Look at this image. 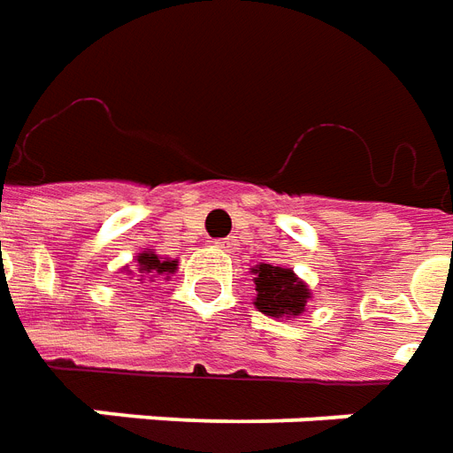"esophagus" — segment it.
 Returning <instances> with one entry per match:
<instances>
[{
  "label": "esophagus",
  "mask_w": 453,
  "mask_h": 453,
  "mask_svg": "<svg viewBox=\"0 0 453 453\" xmlns=\"http://www.w3.org/2000/svg\"><path fill=\"white\" fill-rule=\"evenodd\" d=\"M217 243V249H221V251H234V242L232 239H219V242H214Z\"/></svg>",
  "instance_id": "obj_1"
}]
</instances>
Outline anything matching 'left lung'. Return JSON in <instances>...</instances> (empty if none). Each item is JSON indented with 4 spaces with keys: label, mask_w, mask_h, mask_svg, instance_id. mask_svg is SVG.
I'll return each mask as SVG.
<instances>
[{
    "label": "left lung",
    "mask_w": 453,
    "mask_h": 453,
    "mask_svg": "<svg viewBox=\"0 0 453 453\" xmlns=\"http://www.w3.org/2000/svg\"><path fill=\"white\" fill-rule=\"evenodd\" d=\"M251 273L256 275V297L253 304L256 310L265 317L275 319H295L304 312L307 300L312 297L310 285L297 278L293 268L285 265H271V263H258L253 265Z\"/></svg>",
    "instance_id": "obj_1"
}]
</instances>
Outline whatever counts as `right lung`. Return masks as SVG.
Returning a JSON list of instances; mask_svg holds the SVG:
<instances>
[{
  "mask_svg": "<svg viewBox=\"0 0 453 453\" xmlns=\"http://www.w3.org/2000/svg\"><path fill=\"white\" fill-rule=\"evenodd\" d=\"M175 271H178V258H163L153 249H146L139 256H134V268L124 265L119 273H124L131 280L146 283V280H156L160 275H165V280H168Z\"/></svg>",
  "mask_w": 453,
  "mask_h": 453,
  "instance_id": "1",
  "label": "right lung"
}]
</instances>
